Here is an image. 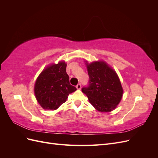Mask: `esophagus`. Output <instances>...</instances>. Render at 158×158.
I'll list each match as a JSON object with an SVG mask.
<instances>
[{
	"label": "esophagus",
	"mask_w": 158,
	"mask_h": 158,
	"mask_svg": "<svg viewBox=\"0 0 158 158\" xmlns=\"http://www.w3.org/2000/svg\"><path fill=\"white\" fill-rule=\"evenodd\" d=\"M76 88H77V89H81V84H78L77 85H76Z\"/></svg>",
	"instance_id": "1"
}]
</instances>
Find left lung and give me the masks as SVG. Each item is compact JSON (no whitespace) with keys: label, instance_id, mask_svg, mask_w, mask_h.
Returning a JSON list of instances; mask_svg holds the SVG:
<instances>
[{"label":"left lung","instance_id":"8db88e82","mask_svg":"<svg viewBox=\"0 0 158 158\" xmlns=\"http://www.w3.org/2000/svg\"><path fill=\"white\" fill-rule=\"evenodd\" d=\"M84 62L89 77V85L83 88L82 92L99 112L112 111L121 102L123 95V88L117 73L106 61Z\"/></svg>","mask_w":158,"mask_h":158}]
</instances>
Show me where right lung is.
Wrapping results in <instances>:
<instances>
[{
    "label": "right lung",
    "instance_id": "obj_1",
    "mask_svg": "<svg viewBox=\"0 0 158 158\" xmlns=\"http://www.w3.org/2000/svg\"><path fill=\"white\" fill-rule=\"evenodd\" d=\"M65 61H59L47 66L37 78L34 94L37 101L45 110H56L76 90L70 84L66 74Z\"/></svg>",
    "mask_w": 158,
    "mask_h": 158
}]
</instances>
